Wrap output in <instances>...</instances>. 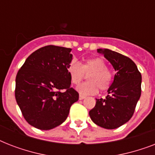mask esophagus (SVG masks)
Masks as SVG:
<instances>
[{"label": "esophagus", "instance_id": "34e87169", "mask_svg": "<svg viewBox=\"0 0 155 155\" xmlns=\"http://www.w3.org/2000/svg\"><path fill=\"white\" fill-rule=\"evenodd\" d=\"M84 98H85L84 96H82V95H80V97H79V99H80V101H81V100H84Z\"/></svg>", "mask_w": 155, "mask_h": 155}]
</instances>
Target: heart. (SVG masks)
Instances as JSON below:
<instances>
[{
	"label": "heart",
	"mask_w": 155,
	"mask_h": 155,
	"mask_svg": "<svg viewBox=\"0 0 155 155\" xmlns=\"http://www.w3.org/2000/svg\"><path fill=\"white\" fill-rule=\"evenodd\" d=\"M107 63L101 58H89L81 64L71 63L68 68V75L73 84H79L88 75L87 83L77 87V91L81 95H94L100 89H108L112 81V74L107 69Z\"/></svg>",
	"instance_id": "obj_1"
}]
</instances>
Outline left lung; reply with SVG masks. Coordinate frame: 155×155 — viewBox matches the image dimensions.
Wrapping results in <instances>:
<instances>
[{"label":"left lung","instance_id":"8db88e82","mask_svg":"<svg viewBox=\"0 0 155 155\" xmlns=\"http://www.w3.org/2000/svg\"><path fill=\"white\" fill-rule=\"evenodd\" d=\"M97 52L112 64L116 71L113 82L105 99H96V105L89 111L92 120L101 127L113 130L129 121L141 97L142 75L130 58L108 49Z\"/></svg>","mask_w":155,"mask_h":155}]
</instances>
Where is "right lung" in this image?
Wrapping results in <instances>:
<instances>
[{
    "label": "right lung",
    "mask_w": 155,
    "mask_h": 155,
    "mask_svg": "<svg viewBox=\"0 0 155 155\" xmlns=\"http://www.w3.org/2000/svg\"><path fill=\"white\" fill-rule=\"evenodd\" d=\"M71 51L63 47H42L25 59L17 74V103L25 120L38 130L60 125L79 100L68 72L73 57Z\"/></svg>",
    "instance_id": "add662e5"
}]
</instances>
